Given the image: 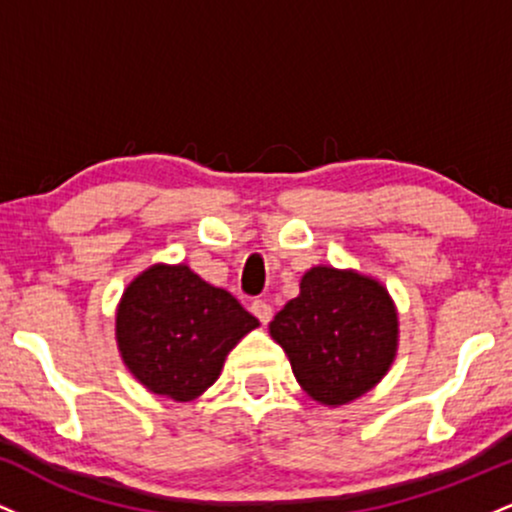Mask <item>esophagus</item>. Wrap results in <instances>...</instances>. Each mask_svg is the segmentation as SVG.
I'll list each match as a JSON object with an SVG mask.
<instances>
[{
  "label": "esophagus",
  "mask_w": 512,
  "mask_h": 512,
  "mask_svg": "<svg viewBox=\"0 0 512 512\" xmlns=\"http://www.w3.org/2000/svg\"><path fill=\"white\" fill-rule=\"evenodd\" d=\"M250 310H252V315H255L257 320L262 322V325H267V322L272 320V305H269L267 301H262V298L252 301L250 303Z\"/></svg>",
  "instance_id": "obj_1"
}]
</instances>
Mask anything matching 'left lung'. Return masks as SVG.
Instances as JSON below:
<instances>
[{"mask_svg": "<svg viewBox=\"0 0 512 512\" xmlns=\"http://www.w3.org/2000/svg\"><path fill=\"white\" fill-rule=\"evenodd\" d=\"M269 334L291 361L298 385L322 407H342L373 390L392 368L399 315L375 276L332 264L310 267Z\"/></svg>", "mask_w": 512, "mask_h": 512, "instance_id": "obj_1", "label": "left lung"}]
</instances>
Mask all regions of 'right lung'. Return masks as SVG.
<instances>
[{"instance_id":"right-lung-1","label":"right lung","mask_w":512,"mask_h":512,"mask_svg":"<svg viewBox=\"0 0 512 512\" xmlns=\"http://www.w3.org/2000/svg\"><path fill=\"white\" fill-rule=\"evenodd\" d=\"M255 327L260 320L231 293L182 262L151 264L134 276L115 310L122 363L146 390L173 402L204 395Z\"/></svg>"}]
</instances>
